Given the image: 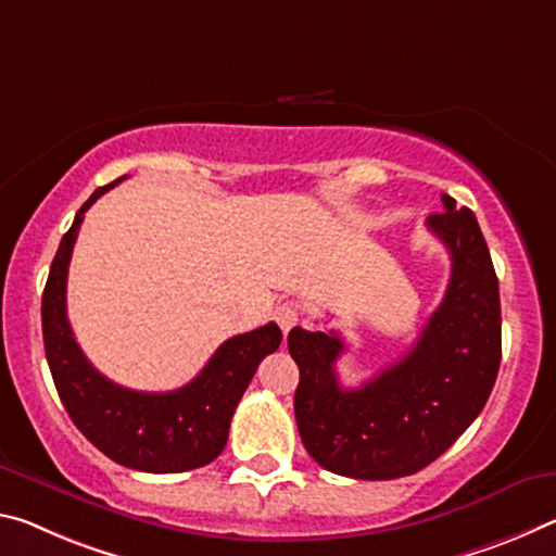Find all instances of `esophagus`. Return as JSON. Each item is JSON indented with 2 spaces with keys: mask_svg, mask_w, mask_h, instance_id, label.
Returning <instances> with one entry per match:
<instances>
[{
  "mask_svg": "<svg viewBox=\"0 0 556 556\" xmlns=\"http://www.w3.org/2000/svg\"><path fill=\"white\" fill-rule=\"evenodd\" d=\"M275 321L281 326V331L287 333L289 329H294V326L299 324V309L292 302L279 304L275 309Z\"/></svg>",
  "mask_w": 556,
  "mask_h": 556,
  "instance_id": "34e87169",
  "label": "esophagus"
}]
</instances>
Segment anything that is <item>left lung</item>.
<instances>
[{
    "instance_id": "obj_1",
    "label": "left lung",
    "mask_w": 556,
    "mask_h": 556,
    "mask_svg": "<svg viewBox=\"0 0 556 556\" xmlns=\"http://www.w3.org/2000/svg\"><path fill=\"white\" fill-rule=\"evenodd\" d=\"M428 227L447 247L451 281L408 354L358 389L339 386L346 349L337 331H289L299 366L294 416L302 443L329 472L395 480L443 455L490 399L502 358L500 287L488 242L468 207L443 195Z\"/></svg>"
}]
</instances>
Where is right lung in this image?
<instances>
[{
  "instance_id": "1",
  "label": "right lung",
  "mask_w": 556,
  "mask_h": 556,
  "mask_svg": "<svg viewBox=\"0 0 556 556\" xmlns=\"http://www.w3.org/2000/svg\"><path fill=\"white\" fill-rule=\"evenodd\" d=\"M121 180L96 190L61 237L41 296L43 349L66 413L105 457L143 472L195 470L225 451L237 403L262 358L279 349L281 329L269 321L227 339L178 391H130L96 371L66 319V275L84 213Z\"/></svg>"
}]
</instances>
